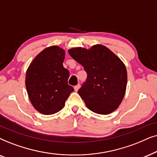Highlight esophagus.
Masks as SVG:
<instances>
[{
	"label": "esophagus",
	"instance_id": "obj_1",
	"mask_svg": "<svg viewBox=\"0 0 157 157\" xmlns=\"http://www.w3.org/2000/svg\"><path fill=\"white\" fill-rule=\"evenodd\" d=\"M80 84H78V85H75V86L74 87V89H75V91H77L79 90V88H80Z\"/></svg>",
	"mask_w": 157,
	"mask_h": 157
}]
</instances>
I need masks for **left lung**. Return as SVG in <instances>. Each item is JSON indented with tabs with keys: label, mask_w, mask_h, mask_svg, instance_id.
<instances>
[{
	"label": "left lung",
	"mask_w": 157,
	"mask_h": 157,
	"mask_svg": "<svg viewBox=\"0 0 157 157\" xmlns=\"http://www.w3.org/2000/svg\"><path fill=\"white\" fill-rule=\"evenodd\" d=\"M68 52L87 72L86 80L78 90L87 107L102 115L117 109L127 84V71L123 62L103 45H95L88 50L73 48Z\"/></svg>",
	"instance_id": "obj_1"
}]
</instances>
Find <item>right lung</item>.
<instances>
[{
	"label": "right lung",
	"instance_id": "obj_1",
	"mask_svg": "<svg viewBox=\"0 0 157 157\" xmlns=\"http://www.w3.org/2000/svg\"><path fill=\"white\" fill-rule=\"evenodd\" d=\"M65 53L57 46L46 48L29 65L26 87L35 109L45 115L61 110L74 88L68 85L70 72L63 67Z\"/></svg>",
	"mask_w": 157,
	"mask_h": 157
}]
</instances>
